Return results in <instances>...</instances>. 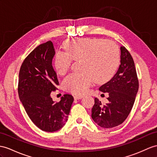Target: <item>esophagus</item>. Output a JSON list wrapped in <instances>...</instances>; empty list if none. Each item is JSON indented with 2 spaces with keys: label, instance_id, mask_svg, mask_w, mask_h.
I'll return each mask as SVG.
<instances>
[{
  "label": "esophagus",
  "instance_id": "obj_1",
  "mask_svg": "<svg viewBox=\"0 0 157 157\" xmlns=\"http://www.w3.org/2000/svg\"><path fill=\"white\" fill-rule=\"evenodd\" d=\"M83 97L81 96V95H75V96L74 97L75 99H76V100H79V99H81Z\"/></svg>",
  "mask_w": 157,
  "mask_h": 157
}]
</instances>
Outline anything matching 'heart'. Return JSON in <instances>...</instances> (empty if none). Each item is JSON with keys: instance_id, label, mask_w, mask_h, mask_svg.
Returning <instances> with one entry per match:
<instances>
[{"instance_id": "1", "label": "heart", "mask_w": 157, "mask_h": 157, "mask_svg": "<svg viewBox=\"0 0 157 157\" xmlns=\"http://www.w3.org/2000/svg\"><path fill=\"white\" fill-rule=\"evenodd\" d=\"M66 52L57 51L55 68L60 75L70 69L72 60H82V73H72L63 82L64 90L76 94H85L93 81L104 84L111 79L120 63L118 46L102 39H75L65 44Z\"/></svg>"}]
</instances>
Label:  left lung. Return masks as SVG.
<instances>
[{
    "label": "left lung",
    "instance_id": "left-lung-1",
    "mask_svg": "<svg viewBox=\"0 0 157 157\" xmlns=\"http://www.w3.org/2000/svg\"><path fill=\"white\" fill-rule=\"evenodd\" d=\"M98 89L109 93V102L102 105L97 98H94L91 114L93 120L105 128L123 123L131 112L139 90L135 63L124 47H121V64L116 74Z\"/></svg>",
    "mask_w": 157,
    "mask_h": 157
}]
</instances>
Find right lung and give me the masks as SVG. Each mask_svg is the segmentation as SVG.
Returning <instances> with one entry per match:
<instances>
[{"label": "right lung", "instance_id": "1", "mask_svg": "<svg viewBox=\"0 0 157 157\" xmlns=\"http://www.w3.org/2000/svg\"><path fill=\"white\" fill-rule=\"evenodd\" d=\"M55 55L51 40L38 46L25 59L19 71V98L28 116L38 128L55 132L68 120L74 98L65 94L59 102L52 101V91L59 85L52 65Z\"/></svg>", "mask_w": 157, "mask_h": 157}]
</instances>
